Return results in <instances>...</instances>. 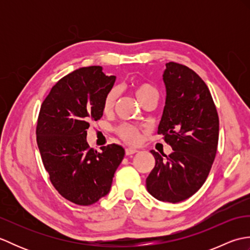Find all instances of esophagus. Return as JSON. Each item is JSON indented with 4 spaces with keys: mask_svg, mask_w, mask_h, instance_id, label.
Returning <instances> with one entry per match:
<instances>
[{
    "mask_svg": "<svg viewBox=\"0 0 250 250\" xmlns=\"http://www.w3.org/2000/svg\"><path fill=\"white\" fill-rule=\"evenodd\" d=\"M137 150L136 149H133V148H126L125 149V155L126 156H132L134 155V153H136Z\"/></svg>",
    "mask_w": 250,
    "mask_h": 250,
    "instance_id": "1",
    "label": "esophagus"
}]
</instances>
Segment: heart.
<instances>
[{
  "instance_id": "heart-1",
  "label": "heart",
  "mask_w": 250,
  "mask_h": 250,
  "mask_svg": "<svg viewBox=\"0 0 250 250\" xmlns=\"http://www.w3.org/2000/svg\"><path fill=\"white\" fill-rule=\"evenodd\" d=\"M132 90L135 93L137 100L140 101V103L143 105L147 101L151 99H157L159 98V92L157 88L148 82L144 81H136L132 83L131 84ZM117 98H118V93H117V90L111 89L110 91L106 94L103 102V110L104 113H110L113 108L115 107ZM116 133L122 141H125L128 144H136L140 140L141 132L136 128V126L130 125H121L118 128L116 129Z\"/></svg>"
}]
</instances>
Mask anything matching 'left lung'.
I'll return each instance as SVG.
<instances>
[{"mask_svg":"<svg viewBox=\"0 0 250 250\" xmlns=\"http://www.w3.org/2000/svg\"><path fill=\"white\" fill-rule=\"evenodd\" d=\"M166 65L167 99L158 134L174 151L168 156L150 151L156 166L146 187L157 200L177 203L193 195L208 176L218 146L219 118L198 74L179 63Z\"/></svg>","mask_w":250,"mask_h":250,"instance_id":"1","label":"left lung"}]
</instances>
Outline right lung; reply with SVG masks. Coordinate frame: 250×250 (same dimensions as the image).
<instances>
[{
    "label": "right lung",
    "mask_w": 250,
    "mask_h": 250,
    "mask_svg": "<svg viewBox=\"0 0 250 250\" xmlns=\"http://www.w3.org/2000/svg\"><path fill=\"white\" fill-rule=\"evenodd\" d=\"M116 76L102 66L82 67L61 78L41 106L36 142L54 187L77 205H91L109 192L125 149L110 144L98 152L87 143L90 122L103 116Z\"/></svg>",
    "instance_id": "1"
}]
</instances>
